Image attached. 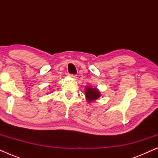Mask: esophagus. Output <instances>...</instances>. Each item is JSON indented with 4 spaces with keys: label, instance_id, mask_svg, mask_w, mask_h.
I'll return each instance as SVG.
<instances>
[{
    "label": "esophagus",
    "instance_id": "34e87169",
    "mask_svg": "<svg viewBox=\"0 0 158 158\" xmlns=\"http://www.w3.org/2000/svg\"><path fill=\"white\" fill-rule=\"evenodd\" d=\"M69 75H70L71 77H73V78H74V79H76L77 78V75H70V74H69Z\"/></svg>",
    "mask_w": 158,
    "mask_h": 158
}]
</instances>
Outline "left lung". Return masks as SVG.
Instances as JSON below:
<instances>
[{"label":"left lung","instance_id":"obj_1","mask_svg":"<svg viewBox=\"0 0 158 158\" xmlns=\"http://www.w3.org/2000/svg\"><path fill=\"white\" fill-rule=\"evenodd\" d=\"M85 96L86 101L88 103L95 102L96 100L100 98L101 94L100 90L96 88H93L91 86H85Z\"/></svg>","mask_w":158,"mask_h":158}]
</instances>
